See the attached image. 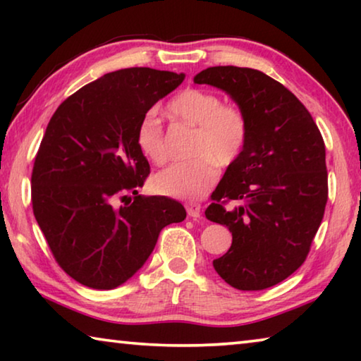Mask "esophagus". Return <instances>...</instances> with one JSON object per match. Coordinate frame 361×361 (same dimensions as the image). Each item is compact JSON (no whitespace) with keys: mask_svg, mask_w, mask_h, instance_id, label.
Instances as JSON below:
<instances>
[{"mask_svg":"<svg viewBox=\"0 0 361 361\" xmlns=\"http://www.w3.org/2000/svg\"><path fill=\"white\" fill-rule=\"evenodd\" d=\"M200 209H202V205L197 204V202H188L186 204V212L191 218H199L200 216Z\"/></svg>","mask_w":361,"mask_h":361,"instance_id":"obj_1","label":"esophagus"}]
</instances>
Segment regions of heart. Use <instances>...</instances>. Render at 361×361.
Returning <instances> with one entry per match:
<instances>
[{"instance_id": "b5f03b06", "label": "heart", "mask_w": 361, "mask_h": 361, "mask_svg": "<svg viewBox=\"0 0 361 361\" xmlns=\"http://www.w3.org/2000/svg\"><path fill=\"white\" fill-rule=\"evenodd\" d=\"M176 121L195 127L191 161L178 162L152 178L154 191L175 199H199L215 185L219 167H229L242 156L250 126L245 113L223 103L218 94L205 89H185L167 105ZM137 145L148 161L167 162L166 133L154 111L146 113L137 127Z\"/></svg>"}]
</instances>
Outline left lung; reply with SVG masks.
Wrapping results in <instances>:
<instances>
[{
	"mask_svg": "<svg viewBox=\"0 0 361 361\" xmlns=\"http://www.w3.org/2000/svg\"><path fill=\"white\" fill-rule=\"evenodd\" d=\"M194 82L229 94L250 126L245 149L205 210L210 221L232 232L231 248L213 267L237 290L269 288L302 266L322 224L328 200L325 142L298 97L262 71L212 66Z\"/></svg>",
	"mask_w": 361,
	"mask_h": 361,
	"instance_id": "obj_1",
	"label": "left lung"
}]
</instances>
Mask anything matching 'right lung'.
<instances>
[{
  "label": "right lung",
  "mask_w": 361,
  "mask_h": 361,
  "mask_svg": "<svg viewBox=\"0 0 361 361\" xmlns=\"http://www.w3.org/2000/svg\"><path fill=\"white\" fill-rule=\"evenodd\" d=\"M185 75L135 66L89 82L49 121L32 172L33 215L57 264L76 282L113 290L145 264L166 226L186 210L142 197L151 172L137 127Z\"/></svg>",
  "instance_id": "add662e5"
}]
</instances>
